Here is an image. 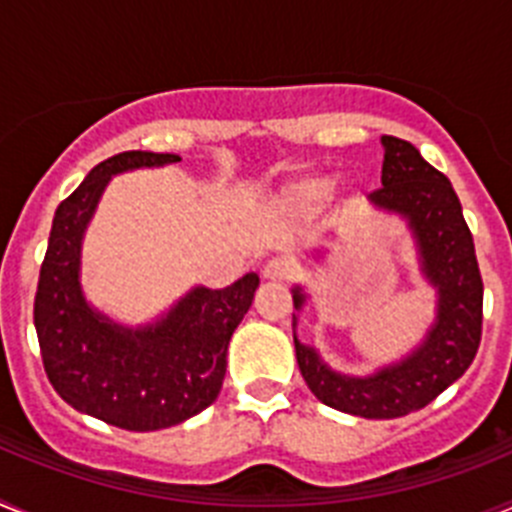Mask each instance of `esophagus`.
Listing matches in <instances>:
<instances>
[{"instance_id": "1", "label": "esophagus", "mask_w": 512, "mask_h": 512, "mask_svg": "<svg viewBox=\"0 0 512 512\" xmlns=\"http://www.w3.org/2000/svg\"><path fill=\"white\" fill-rule=\"evenodd\" d=\"M264 279H269V282H287V279H292V274H295V261L287 259V256H274V259H269L264 264Z\"/></svg>"}]
</instances>
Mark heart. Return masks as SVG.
<instances>
[{"mask_svg":"<svg viewBox=\"0 0 512 512\" xmlns=\"http://www.w3.org/2000/svg\"><path fill=\"white\" fill-rule=\"evenodd\" d=\"M330 192V176L325 174H302L282 189V202L295 210H307L318 205L325 194Z\"/></svg>","mask_w":512,"mask_h":512,"instance_id":"1","label":"heart"}]
</instances>
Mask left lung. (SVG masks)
Wrapping results in <instances>:
<instances>
[{
    "mask_svg": "<svg viewBox=\"0 0 512 512\" xmlns=\"http://www.w3.org/2000/svg\"><path fill=\"white\" fill-rule=\"evenodd\" d=\"M382 146V189L369 194V202L408 217L418 238L423 274L438 289L436 323L408 359L366 379L330 372L315 348L302 346L295 336L297 364L312 395L341 413L379 420L425 408L467 372L482 341L485 295L472 233L449 179L408 140L384 135ZM302 302L305 295L297 287V310Z\"/></svg>",
    "mask_w": 512,
    "mask_h": 512,
    "instance_id": "obj_1",
    "label": "left lung"
}]
</instances>
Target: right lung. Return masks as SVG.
<instances>
[{
	"mask_svg": "<svg viewBox=\"0 0 512 512\" xmlns=\"http://www.w3.org/2000/svg\"><path fill=\"white\" fill-rule=\"evenodd\" d=\"M182 161L125 151L94 166L58 205L40 264L33 318L53 390L71 408L125 431H158L210 408L220 395L228 343L259 287L246 274L225 289L197 287L148 328H122L94 312L79 287L81 235L112 174Z\"/></svg>",
	"mask_w": 512,
	"mask_h": 512,
	"instance_id": "obj_1",
	"label": "right lung"
}]
</instances>
